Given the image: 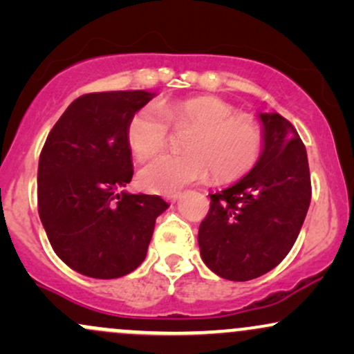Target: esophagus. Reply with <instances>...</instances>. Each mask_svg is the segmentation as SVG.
<instances>
[{"mask_svg":"<svg viewBox=\"0 0 354 354\" xmlns=\"http://www.w3.org/2000/svg\"><path fill=\"white\" fill-rule=\"evenodd\" d=\"M181 198V193H171V194H168V196H166V200H168L169 203H176L178 200H180Z\"/></svg>","mask_w":354,"mask_h":354,"instance_id":"esophagus-1","label":"esophagus"}]
</instances>
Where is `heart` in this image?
Segmentation results:
<instances>
[{
    "mask_svg": "<svg viewBox=\"0 0 354 354\" xmlns=\"http://www.w3.org/2000/svg\"><path fill=\"white\" fill-rule=\"evenodd\" d=\"M168 123L191 128L186 153L161 154L146 163L138 181L146 191L171 194L189 183L211 176L230 181L256 165L263 149V131L253 120L234 116V109L213 96L158 101L141 108L129 120L128 145L138 160L160 151L168 140Z\"/></svg>",
    "mask_w": 354,
    "mask_h": 354,
    "instance_id": "heart-1",
    "label": "heart"
}]
</instances>
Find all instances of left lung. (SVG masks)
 I'll use <instances>...</instances> for the list:
<instances>
[{"mask_svg":"<svg viewBox=\"0 0 354 354\" xmlns=\"http://www.w3.org/2000/svg\"><path fill=\"white\" fill-rule=\"evenodd\" d=\"M263 131L259 160L230 188L209 194L198 231L201 259L231 281L263 276L293 248L311 201L304 145L278 113H258Z\"/></svg>","mask_w":354,"mask_h":354,"instance_id":"left-lung-1","label":"left lung"}]
</instances>
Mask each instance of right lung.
Segmentation results:
<instances>
[{
    "label": "right lung",
    "instance_id": "right-lung-1",
    "mask_svg": "<svg viewBox=\"0 0 354 354\" xmlns=\"http://www.w3.org/2000/svg\"><path fill=\"white\" fill-rule=\"evenodd\" d=\"M156 93H89L53 126L38 166V211L53 250L71 270L96 279L143 263L154 223L168 203L124 191L133 178L129 120Z\"/></svg>",
    "mask_w": 354,
    "mask_h": 354
}]
</instances>
